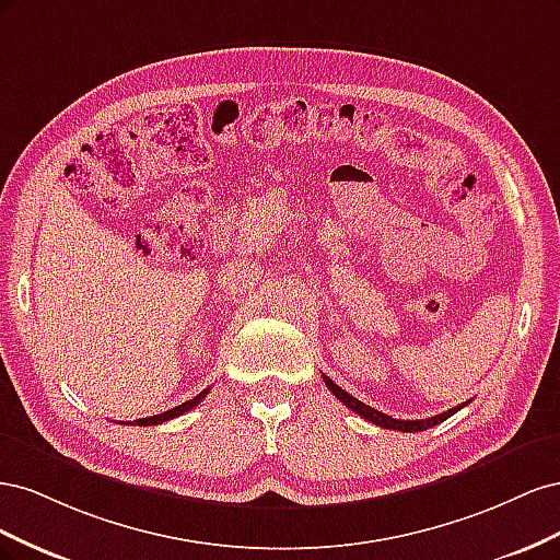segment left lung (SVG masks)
<instances>
[{
	"label": "left lung",
	"instance_id": "1",
	"mask_svg": "<svg viewBox=\"0 0 560 560\" xmlns=\"http://www.w3.org/2000/svg\"><path fill=\"white\" fill-rule=\"evenodd\" d=\"M325 378V385L331 389L334 393V397L338 399V401H343L348 409H352L354 413L358 416H362V418H366L369 422H374V425H381V428H385V430H399V432H422V430H428V428H434V425H439V422H444L446 418H451L455 411H460L463 406L467 404H460V406H453V409H448L446 413H439V416H432V418H425V420H397V418H393V416H385V413H381V411H376V409H371V406H366V404H362L360 399H354L352 395H348L346 389H341L338 387L329 376H322Z\"/></svg>",
	"mask_w": 560,
	"mask_h": 560
}]
</instances>
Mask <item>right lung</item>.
<instances>
[{"label":"right lung","instance_id":"right-lung-1","mask_svg":"<svg viewBox=\"0 0 560 560\" xmlns=\"http://www.w3.org/2000/svg\"><path fill=\"white\" fill-rule=\"evenodd\" d=\"M206 395H208V389H202L200 395H196L194 399L175 406V409H167V411H163V413H159V416H149V418L132 420V422H138V425H142V428H144V425H161V422H165V420H173V418H177V416H182V413H186V411H191L194 406H198L200 399H206Z\"/></svg>","mask_w":560,"mask_h":560}]
</instances>
